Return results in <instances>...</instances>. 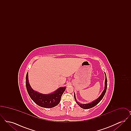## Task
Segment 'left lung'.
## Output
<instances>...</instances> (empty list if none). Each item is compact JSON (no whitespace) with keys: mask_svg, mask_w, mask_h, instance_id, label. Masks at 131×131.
Segmentation results:
<instances>
[{"mask_svg":"<svg viewBox=\"0 0 131 131\" xmlns=\"http://www.w3.org/2000/svg\"><path fill=\"white\" fill-rule=\"evenodd\" d=\"M105 74L106 75V79H105V89L104 90V91H103V92L101 94V95H100V96L96 99V100L94 101L93 102H92L90 103H88V104H80L79 102L77 101V99L75 98V94L74 93V98H75V101L76 102V103L78 104V105L80 106L81 107L83 108V109H89L90 108H92L94 106H96L100 101L102 100L103 99V98L104 97V95H105L106 93V88H107V79H106V73L105 72Z\"/></svg>","mask_w":131,"mask_h":131,"instance_id":"obj_1","label":"left lung"}]
</instances>
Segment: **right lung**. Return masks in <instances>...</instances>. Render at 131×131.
I'll return each instance as SVG.
<instances>
[{
  "label": "right lung",
  "instance_id": "add662e5",
  "mask_svg": "<svg viewBox=\"0 0 131 131\" xmlns=\"http://www.w3.org/2000/svg\"><path fill=\"white\" fill-rule=\"evenodd\" d=\"M28 73L26 75V87L31 99L37 105L45 108H52L57 106L60 102L66 87H59L55 91L49 94L40 93L34 91L28 81Z\"/></svg>",
  "mask_w": 131,
  "mask_h": 131
}]
</instances>
